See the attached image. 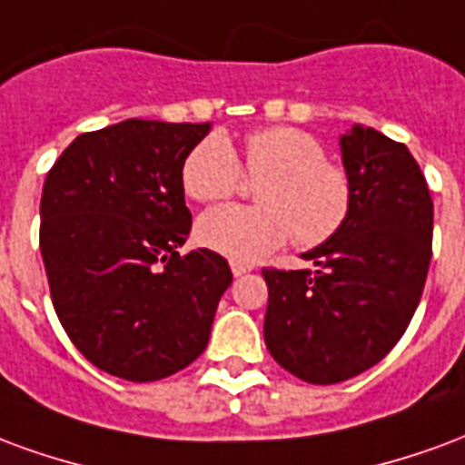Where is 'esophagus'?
Segmentation results:
<instances>
[{"mask_svg":"<svg viewBox=\"0 0 465 465\" xmlns=\"http://www.w3.org/2000/svg\"><path fill=\"white\" fill-rule=\"evenodd\" d=\"M230 267H232V274H235V277H240V274H245L252 270V265H250V262H240V260H232V262H230Z\"/></svg>","mask_w":465,"mask_h":465,"instance_id":"esophagus-1","label":"esophagus"}]
</instances>
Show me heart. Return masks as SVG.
<instances>
[{"label": "heart", "mask_w": 465, "mask_h": 465, "mask_svg": "<svg viewBox=\"0 0 465 465\" xmlns=\"http://www.w3.org/2000/svg\"><path fill=\"white\" fill-rule=\"evenodd\" d=\"M242 175L257 183L260 205L213 208L198 220L200 242L240 262L270 255L290 237L302 250L327 245L354 208L347 168L327 161L320 138L294 125L247 134L242 168L225 135H205L185 155L181 183L188 198L218 203L240 191Z\"/></svg>", "instance_id": "obj_1"}]
</instances>
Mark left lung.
Instances as JSON below:
<instances>
[{
	"label": "left lung",
	"mask_w": 465,
	"mask_h": 465,
	"mask_svg": "<svg viewBox=\"0 0 465 465\" xmlns=\"http://www.w3.org/2000/svg\"><path fill=\"white\" fill-rule=\"evenodd\" d=\"M354 208L340 235L304 252L317 270L265 267V344L310 384H337L394 349L431 262L433 203L404 143L354 125L340 138Z\"/></svg>",
	"instance_id": "left-lung-1"
}]
</instances>
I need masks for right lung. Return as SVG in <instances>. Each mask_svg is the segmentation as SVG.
I'll return each instance as SVG.
<instances>
[{"label": "right lung", "instance_id": "1", "mask_svg": "<svg viewBox=\"0 0 465 465\" xmlns=\"http://www.w3.org/2000/svg\"><path fill=\"white\" fill-rule=\"evenodd\" d=\"M210 124L128 118L81 134L44 181L42 247L61 327L91 364L158 381L205 351L228 260L181 255L191 232L181 171Z\"/></svg>", "mask_w": 465, "mask_h": 465}]
</instances>
